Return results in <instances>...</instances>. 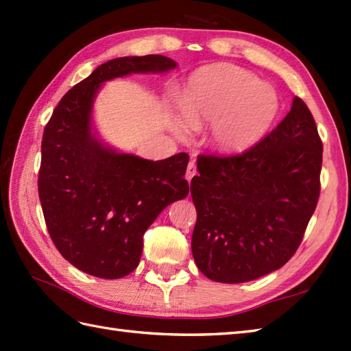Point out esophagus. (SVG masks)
<instances>
[{"label": "esophagus", "instance_id": "1", "mask_svg": "<svg viewBox=\"0 0 351 351\" xmlns=\"http://www.w3.org/2000/svg\"><path fill=\"white\" fill-rule=\"evenodd\" d=\"M197 175V169H196V164L195 162H189V166H187V173H185V178H187V181L190 182L193 178H195Z\"/></svg>", "mask_w": 351, "mask_h": 351}]
</instances>
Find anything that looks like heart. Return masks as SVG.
Masks as SVG:
<instances>
[{"mask_svg":"<svg viewBox=\"0 0 351 351\" xmlns=\"http://www.w3.org/2000/svg\"><path fill=\"white\" fill-rule=\"evenodd\" d=\"M184 114L173 130L187 136L193 126H211V146L221 154H240L263 138L279 113V98L271 86L252 72L220 63L196 71L182 98Z\"/></svg>","mask_w":351,"mask_h":351,"instance_id":"heart-1","label":"heart"}]
</instances>
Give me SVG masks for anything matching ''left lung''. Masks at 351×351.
<instances>
[{
	"label": "left lung",
	"mask_w": 351,
	"mask_h": 351,
	"mask_svg": "<svg viewBox=\"0 0 351 351\" xmlns=\"http://www.w3.org/2000/svg\"><path fill=\"white\" fill-rule=\"evenodd\" d=\"M322 162L315 121L297 96L285 119L245 152L200 155L190 185L199 270L215 282L243 283L285 265L315 211Z\"/></svg>",
	"instance_id": "8db88e82"
}]
</instances>
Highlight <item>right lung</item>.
<instances>
[{
  "mask_svg": "<svg viewBox=\"0 0 351 351\" xmlns=\"http://www.w3.org/2000/svg\"><path fill=\"white\" fill-rule=\"evenodd\" d=\"M175 68L164 56L113 58L73 86L45 126L37 182L45 223L62 256L95 278L136 270L146 229L189 195V155L151 161L116 152L93 132L95 98L106 81Z\"/></svg>",
  "mask_w": 351,
  "mask_h": 351,
  "instance_id": "right-lung-1",
  "label": "right lung"
}]
</instances>
